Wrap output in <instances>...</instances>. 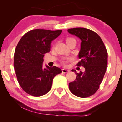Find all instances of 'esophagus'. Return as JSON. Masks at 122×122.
<instances>
[{
    "instance_id": "obj_1",
    "label": "esophagus",
    "mask_w": 122,
    "mask_h": 122,
    "mask_svg": "<svg viewBox=\"0 0 122 122\" xmlns=\"http://www.w3.org/2000/svg\"><path fill=\"white\" fill-rule=\"evenodd\" d=\"M62 73H66L69 72V70H67V69H62Z\"/></svg>"
}]
</instances>
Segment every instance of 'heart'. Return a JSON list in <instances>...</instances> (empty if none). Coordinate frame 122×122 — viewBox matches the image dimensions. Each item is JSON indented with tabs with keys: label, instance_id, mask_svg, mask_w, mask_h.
I'll return each mask as SVG.
<instances>
[{
	"label": "heart",
	"instance_id": "1",
	"mask_svg": "<svg viewBox=\"0 0 122 122\" xmlns=\"http://www.w3.org/2000/svg\"><path fill=\"white\" fill-rule=\"evenodd\" d=\"M72 40H74L73 38H66V42H68ZM66 61H65V60H63L62 61V63L64 64H66Z\"/></svg>",
	"mask_w": 122,
	"mask_h": 122
}]
</instances>
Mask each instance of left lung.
I'll return each mask as SVG.
<instances>
[{
	"mask_svg": "<svg viewBox=\"0 0 122 122\" xmlns=\"http://www.w3.org/2000/svg\"><path fill=\"white\" fill-rule=\"evenodd\" d=\"M68 31L81 40L79 54L80 61L77 66L85 68L84 72L79 73L72 70L77 76L69 84V90L78 97H88L96 93L104 77L108 63L107 49L100 36L93 31L76 27L68 29Z\"/></svg>",
	"mask_w": 122,
	"mask_h": 122,
	"instance_id": "1",
	"label": "left lung"
}]
</instances>
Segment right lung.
Instances as JSON below:
<instances>
[{"mask_svg":"<svg viewBox=\"0 0 122 122\" xmlns=\"http://www.w3.org/2000/svg\"><path fill=\"white\" fill-rule=\"evenodd\" d=\"M61 32V30L34 29L26 33L18 42L14 67L19 85L28 94L33 96L46 94L51 89L53 78L62 73L57 66L43 68L42 65L45 54L49 52L51 42Z\"/></svg>","mask_w":122,"mask_h":122,"instance_id":"obj_1","label":"right lung"}]
</instances>
